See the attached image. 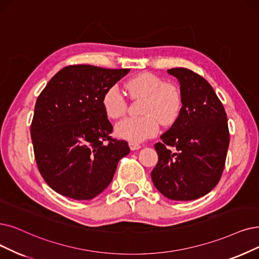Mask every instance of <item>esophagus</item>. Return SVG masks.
<instances>
[{
    "instance_id": "obj_1",
    "label": "esophagus",
    "mask_w": 259,
    "mask_h": 259,
    "mask_svg": "<svg viewBox=\"0 0 259 259\" xmlns=\"http://www.w3.org/2000/svg\"><path fill=\"white\" fill-rule=\"evenodd\" d=\"M128 146H130L132 151H136V150H139L141 148V146H140L139 143H135V142H130Z\"/></svg>"
}]
</instances>
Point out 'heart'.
Here are the masks:
<instances>
[{"label": "heart", "instance_id": "b5f03b06", "mask_svg": "<svg viewBox=\"0 0 259 259\" xmlns=\"http://www.w3.org/2000/svg\"><path fill=\"white\" fill-rule=\"evenodd\" d=\"M132 99H143L139 118H127L116 125L117 136L131 142H141L156 135L159 123L169 126L178 119L182 109L180 89L150 72H143L130 78L125 85ZM102 105L106 115L118 119L127 109V103L119 88L110 86L102 98Z\"/></svg>", "mask_w": 259, "mask_h": 259}]
</instances>
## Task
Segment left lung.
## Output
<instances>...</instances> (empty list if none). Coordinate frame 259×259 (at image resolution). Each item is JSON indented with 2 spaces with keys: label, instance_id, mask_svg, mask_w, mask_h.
<instances>
[{
  "label": "left lung",
  "instance_id": "left-lung-1",
  "mask_svg": "<svg viewBox=\"0 0 259 259\" xmlns=\"http://www.w3.org/2000/svg\"><path fill=\"white\" fill-rule=\"evenodd\" d=\"M168 73L180 81L183 106L161 142L155 144L158 162L151 178L165 198L191 201L207 194L221 179L230 144L227 117L204 77L186 68L169 69Z\"/></svg>",
  "mask_w": 259,
  "mask_h": 259
}]
</instances>
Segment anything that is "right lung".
I'll return each mask as SVG.
<instances>
[{
  "label": "right lung",
  "mask_w": 259,
  "mask_h": 259,
  "mask_svg": "<svg viewBox=\"0 0 259 259\" xmlns=\"http://www.w3.org/2000/svg\"><path fill=\"white\" fill-rule=\"evenodd\" d=\"M130 72L90 65L68 66L39 95L30 125L35 159L46 183L73 200H91L104 191L119 160L130 153L113 139L102 98Z\"/></svg>",
  "instance_id": "obj_1"
}]
</instances>
